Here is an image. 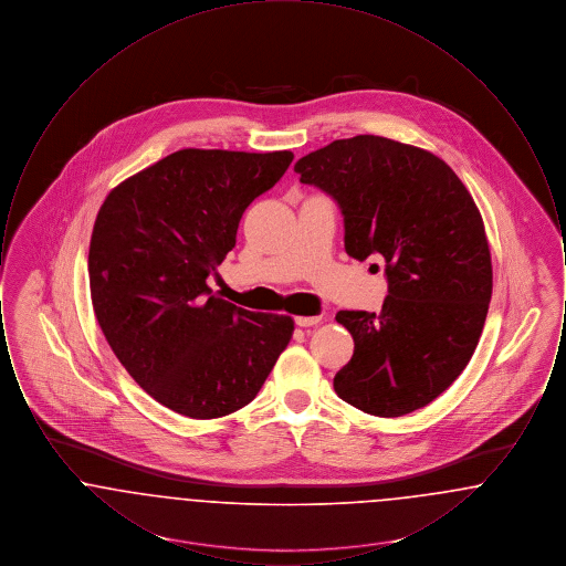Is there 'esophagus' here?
<instances>
[{
	"mask_svg": "<svg viewBox=\"0 0 566 566\" xmlns=\"http://www.w3.org/2000/svg\"><path fill=\"white\" fill-rule=\"evenodd\" d=\"M323 321L321 316H296L295 323L296 326H314V324H318Z\"/></svg>",
	"mask_w": 566,
	"mask_h": 566,
	"instance_id": "1",
	"label": "esophagus"
}]
</instances>
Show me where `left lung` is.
Segmentation results:
<instances>
[{"mask_svg":"<svg viewBox=\"0 0 566 566\" xmlns=\"http://www.w3.org/2000/svg\"><path fill=\"white\" fill-rule=\"evenodd\" d=\"M344 214L346 252L386 261L381 312H337L354 354L333 388L346 403L399 418L452 386L478 348L492 296L484 220L452 167L379 135L335 139L295 165Z\"/></svg>","mask_w":566,"mask_h":566,"instance_id":"obj_1","label":"left lung"}]
</instances>
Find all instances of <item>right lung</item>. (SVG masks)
Segmentation results:
<instances>
[{"mask_svg": "<svg viewBox=\"0 0 566 566\" xmlns=\"http://www.w3.org/2000/svg\"><path fill=\"white\" fill-rule=\"evenodd\" d=\"M295 155L185 148L109 190L88 248L91 301L109 348L159 403L195 420L250 403L289 346L291 316L210 295L245 208Z\"/></svg>", "mask_w": 566, "mask_h": 566, "instance_id": "obj_1", "label": "right lung"}]
</instances>
